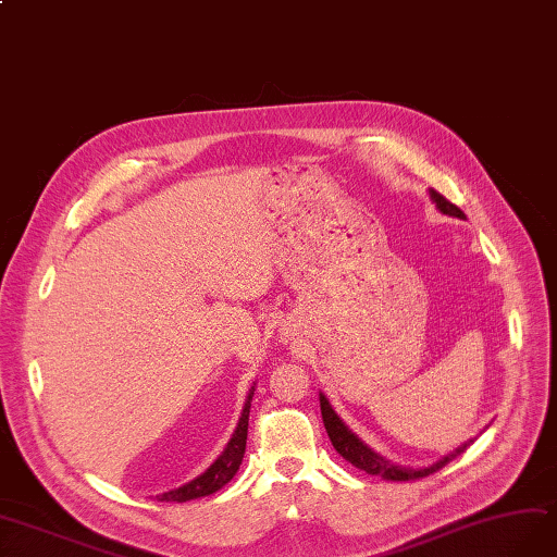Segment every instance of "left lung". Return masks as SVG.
Wrapping results in <instances>:
<instances>
[{
	"instance_id": "obj_1",
	"label": "left lung",
	"mask_w": 557,
	"mask_h": 557,
	"mask_svg": "<svg viewBox=\"0 0 557 557\" xmlns=\"http://www.w3.org/2000/svg\"><path fill=\"white\" fill-rule=\"evenodd\" d=\"M429 197L431 201L436 203V209L443 213V215H451V218H459L463 220V211L457 209L455 203H449L441 193L436 190H429ZM319 401H321V418H323V424H325V431L327 436H331V443L333 447L339 451V455L348 461L354 463L356 468L369 472V475H379L383 480H389V482H408V480H420V478H426L431 475V472L441 470L445 463H449L451 459H457L461 451H466V447L475 441L470 438L468 443L459 445L455 451H449V455H445L443 459H438L436 463H431L426 468H406V466H397L393 461H387L385 457H381L379 451H374L372 447H369L367 443H362L351 429H348L344 424V420L335 413V408L331 406V401H327V397L323 393H319Z\"/></svg>"
}]
</instances>
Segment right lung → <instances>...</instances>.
<instances>
[{
    "label": "right lung",
    "instance_id": "add662e5",
    "mask_svg": "<svg viewBox=\"0 0 557 557\" xmlns=\"http://www.w3.org/2000/svg\"><path fill=\"white\" fill-rule=\"evenodd\" d=\"M252 397H255V385L247 393L243 413L238 418V426L234 431L232 441L226 443L222 455L206 468L201 475H197L195 480H190L188 484H183L178 488L158 493V500L164 503H185V500H195V498H203L211 496L218 488H222L226 482H232V478L238 472L243 455H245V443H247V420H250V406H252Z\"/></svg>",
    "mask_w": 557,
    "mask_h": 557
}]
</instances>
